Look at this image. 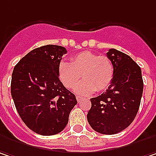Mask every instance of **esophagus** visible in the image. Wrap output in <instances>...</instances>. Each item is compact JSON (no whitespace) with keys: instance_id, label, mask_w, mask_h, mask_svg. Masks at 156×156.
<instances>
[{"instance_id":"obj_1","label":"esophagus","mask_w":156,"mask_h":156,"mask_svg":"<svg viewBox=\"0 0 156 156\" xmlns=\"http://www.w3.org/2000/svg\"><path fill=\"white\" fill-rule=\"evenodd\" d=\"M76 98H77V101H78V103H79V102H80V101H81V100H82V99H83V98H82V97H81V96H77V97H76Z\"/></svg>"}]
</instances>
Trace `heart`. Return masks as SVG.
Instances as JSON below:
<instances>
[{
    "label": "heart",
    "instance_id": "heart-1",
    "mask_svg": "<svg viewBox=\"0 0 156 156\" xmlns=\"http://www.w3.org/2000/svg\"><path fill=\"white\" fill-rule=\"evenodd\" d=\"M58 76L67 88H72L82 78L83 80L74 87V92L90 94L109 87L114 77V66L107 56L82 51L73 56L70 62H60Z\"/></svg>",
    "mask_w": 156,
    "mask_h": 156
}]
</instances>
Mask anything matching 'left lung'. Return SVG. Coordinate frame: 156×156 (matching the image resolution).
<instances>
[{"label":"left lung","instance_id":"left-lung-1","mask_svg":"<svg viewBox=\"0 0 156 156\" xmlns=\"http://www.w3.org/2000/svg\"><path fill=\"white\" fill-rule=\"evenodd\" d=\"M107 57L114 66V77L106 92L91 98L87 120L98 133L112 135L128 128L138 112L143 94L141 69L126 53L110 49Z\"/></svg>","mask_w":156,"mask_h":156}]
</instances>
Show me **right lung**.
<instances>
[{"label":"right lung","instance_id":"1","mask_svg":"<svg viewBox=\"0 0 156 156\" xmlns=\"http://www.w3.org/2000/svg\"><path fill=\"white\" fill-rule=\"evenodd\" d=\"M67 50L47 44L29 51L14 67L10 91L24 123L34 132L51 136L62 131L78 102L58 76Z\"/></svg>","mask_w":156,"mask_h":156}]
</instances>
